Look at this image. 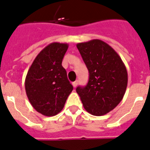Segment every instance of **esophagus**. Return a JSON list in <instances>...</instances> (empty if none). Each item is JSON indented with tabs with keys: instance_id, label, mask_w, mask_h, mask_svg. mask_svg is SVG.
<instances>
[{
	"instance_id": "esophagus-1",
	"label": "esophagus",
	"mask_w": 150,
	"mask_h": 150,
	"mask_svg": "<svg viewBox=\"0 0 150 150\" xmlns=\"http://www.w3.org/2000/svg\"><path fill=\"white\" fill-rule=\"evenodd\" d=\"M78 84H79V81H78V80H76L75 81L72 82V85H73L74 88H76L77 85H78Z\"/></svg>"
}]
</instances>
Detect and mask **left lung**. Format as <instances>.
<instances>
[{"label": "left lung", "mask_w": 150, "mask_h": 150, "mask_svg": "<svg viewBox=\"0 0 150 150\" xmlns=\"http://www.w3.org/2000/svg\"><path fill=\"white\" fill-rule=\"evenodd\" d=\"M76 46L89 71L88 84L78 87L76 92L88 112L96 116L106 115L118 106L125 93V66L115 50L101 40Z\"/></svg>", "instance_id": "8db88e82"}]
</instances>
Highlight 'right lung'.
I'll use <instances>...</instances> for the list:
<instances>
[{
    "instance_id": "right-lung-1",
    "label": "right lung",
    "mask_w": 150,
    "mask_h": 150,
    "mask_svg": "<svg viewBox=\"0 0 150 150\" xmlns=\"http://www.w3.org/2000/svg\"><path fill=\"white\" fill-rule=\"evenodd\" d=\"M68 44L53 42L35 57L27 73L25 88L30 103L39 113L53 116L62 111L73 87L62 66Z\"/></svg>"
}]
</instances>
